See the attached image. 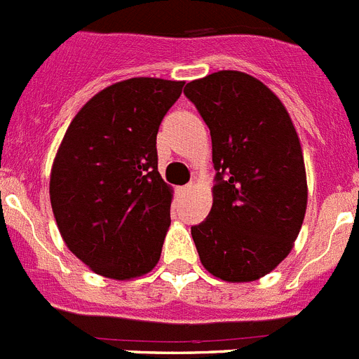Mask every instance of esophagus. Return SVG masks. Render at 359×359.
<instances>
[{
    "mask_svg": "<svg viewBox=\"0 0 359 359\" xmlns=\"http://www.w3.org/2000/svg\"><path fill=\"white\" fill-rule=\"evenodd\" d=\"M190 190H192V185H185V187H180V189H177V192H180V196H185V194H189Z\"/></svg>",
    "mask_w": 359,
    "mask_h": 359,
    "instance_id": "obj_1",
    "label": "esophagus"
}]
</instances>
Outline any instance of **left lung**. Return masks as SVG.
<instances>
[{
  "label": "left lung",
  "mask_w": 359,
  "mask_h": 359,
  "mask_svg": "<svg viewBox=\"0 0 359 359\" xmlns=\"http://www.w3.org/2000/svg\"><path fill=\"white\" fill-rule=\"evenodd\" d=\"M183 93L212 136L214 203L190 228L201 264L221 280H257L286 259L306 215V167L290 113L268 86L231 69L189 82Z\"/></svg>",
  "instance_id": "8db88e82"
}]
</instances>
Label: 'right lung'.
I'll return each mask as SVG.
<instances>
[{"label":"right lung","instance_id":"add662e5","mask_svg":"<svg viewBox=\"0 0 359 359\" xmlns=\"http://www.w3.org/2000/svg\"><path fill=\"white\" fill-rule=\"evenodd\" d=\"M183 84L136 77L107 86L75 115L57 151V226L69 252L102 277H142L160 261L172 190L158 172L156 135Z\"/></svg>","mask_w":359,"mask_h":359}]
</instances>
